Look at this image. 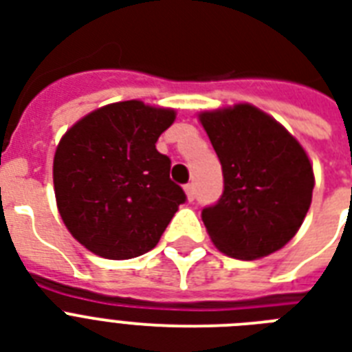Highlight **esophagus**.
I'll return each instance as SVG.
<instances>
[{
    "label": "esophagus",
    "mask_w": 352,
    "mask_h": 352,
    "mask_svg": "<svg viewBox=\"0 0 352 352\" xmlns=\"http://www.w3.org/2000/svg\"><path fill=\"white\" fill-rule=\"evenodd\" d=\"M184 190H186L188 201H193V199H195V184H193V182H188L186 186H184Z\"/></svg>",
    "instance_id": "34e87169"
}]
</instances>
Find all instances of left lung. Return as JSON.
<instances>
[{"instance_id": "obj_1", "label": "left lung", "mask_w": 352, "mask_h": 352, "mask_svg": "<svg viewBox=\"0 0 352 352\" xmlns=\"http://www.w3.org/2000/svg\"><path fill=\"white\" fill-rule=\"evenodd\" d=\"M199 118L225 179L219 201L201 214L212 241L237 259L279 250L311 206L314 175L307 153L283 126L248 104Z\"/></svg>"}]
</instances>
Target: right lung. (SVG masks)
<instances>
[{"mask_svg": "<svg viewBox=\"0 0 352 352\" xmlns=\"http://www.w3.org/2000/svg\"><path fill=\"white\" fill-rule=\"evenodd\" d=\"M175 111L127 100L100 107L60 140L52 179L63 223L107 259L142 256L159 243L186 193L155 144Z\"/></svg>", "mask_w": 352, "mask_h": 352, "instance_id": "right-lung-1", "label": "right lung"}]
</instances>
